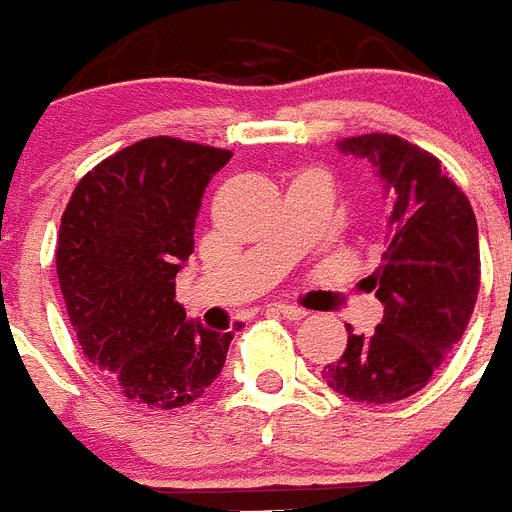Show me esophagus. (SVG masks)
<instances>
[{
	"instance_id": "34e87169",
	"label": "esophagus",
	"mask_w": 512,
	"mask_h": 512,
	"mask_svg": "<svg viewBox=\"0 0 512 512\" xmlns=\"http://www.w3.org/2000/svg\"><path fill=\"white\" fill-rule=\"evenodd\" d=\"M273 311L280 313L283 319H290V321H301V319H306V316H308L306 308L293 306V303H275Z\"/></svg>"
}]
</instances>
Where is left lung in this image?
<instances>
[{"label":"left lung","instance_id":"8db88e82","mask_svg":"<svg viewBox=\"0 0 512 512\" xmlns=\"http://www.w3.org/2000/svg\"><path fill=\"white\" fill-rule=\"evenodd\" d=\"M342 153L370 160L393 199L388 250L367 278L385 306L375 334H352L324 367L334 393L357 403H398L426 388L462 339L480 290L477 219L441 160L388 132L347 137Z\"/></svg>","mask_w":512,"mask_h":512}]
</instances>
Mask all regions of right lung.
<instances>
[{
	"mask_svg": "<svg viewBox=\"0 0 512 512\" xmlns=\"http://www.w3.org/2000/svg\"><path fill=\"white\" fill-rule=\"evenodd\" d=\"M229 158L222 147L147 137L91 168L63 211L55 270L68 319L86 359L137 405L193 403L227 359L232 331L186 321L176 275L206 186Z\"/></svg>",
	"mask_w": 512,
	"mask_h": 512,
	"instance_id": "1",
	"label": "right lung"
}]
</instances>
